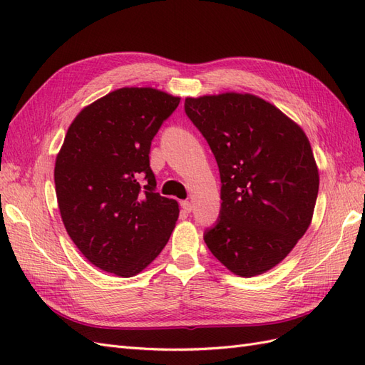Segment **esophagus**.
Listing matches in <instances>:
<instances>
[{"label":"esophagus","instance_id":"34e87169","mask_svg":"<svg viewBox=\"0 0 365 365\" xmlns=\"http://www.w3.org/2000/svg\"><path fill=\"white\" fill-rule=\"evenodd\" d=\"M181 207H182V210H184L185 213H190L192 210H193V204L189 202V201H182V202H181Z\"/></svg>","mask_w":365,"mask_h":365}]
</instances>
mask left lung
<instances>
[{
	"label": "left lung",
	"instance_id": "8db88e82",
	"mask_svg": "<svg viewBox=\"0 0 365 365\" xmlns=\"http://www.w3.org/2000/svg\"><path fill=\"white\" fill-rule=\"evenodd\" d=\"M220 173V213L204 240L240 277L269 271L312 222L319 175L304 130L248 93L187 97Z\"/></svg>",
	"mask_w": 365,
	"mask_h": 365
}]
</instances>
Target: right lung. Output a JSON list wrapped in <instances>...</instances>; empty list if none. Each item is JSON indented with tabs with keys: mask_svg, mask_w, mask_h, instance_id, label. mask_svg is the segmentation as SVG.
<instances>
[{
	"mask_svg": "<svg viewBox=\"0 0 365 365\" xmlns=\"http://www.w3.org/2000/svg\"><path fill=\"white\" fill-rule=\"evenodd\" d=\"M180 101L150 86H125L85 106L67 130L54 165L59 212L74 245L98 269L134 277L168 244L180 208L155 192L149 152Z\"/></svg>",
	"mask_w": 365,
	"mask_h": 365,
	"instance_id": "add662e5",
	"label": "right lung"
}]
</instances>
